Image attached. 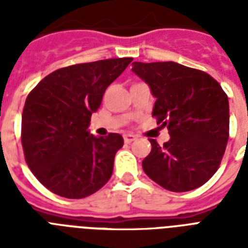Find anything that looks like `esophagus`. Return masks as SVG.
<instances>
[{"instance_id":"obj_1","label":"esophagus","mask_w":248,"mask_h":248,"mask_svg":"<svg viewBox=\"0 0 248 248\" xmlns=\"http://www.w3.org/2000/svg\"><path fill=\"white\" fill-rule=\"evenodd\" d=\"M124 143H131V141H134V140H136V136L135 135H124Z\"/></svg>"}]
</instances>
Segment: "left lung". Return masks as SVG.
Listing matches in <instances>:
<instances>
[{
  "mask_svg": "<svg viewBox=\"0 0 248 248\" xmlns=\"http://www.w3.org/2000/svg\"><path fill=\"white\" fill-rule=\"evenodd\" d=\"M157 97L153 114L170 140L149 139L143 170L171 192L203 185L217 171L229 139V101L220 83L200 69L173 62L132 63Z\"/></svg>",
  "mask_w": 248,
  "mask_h": 248,
  "instance_id": "left-lung-1",
  "label": "left lung"
}]
</instances>
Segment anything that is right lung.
Wrapping results in <instances>:
<instances>
[{"instance_id":"right-lung-1","label":"right lung","mask_w":248,"mask_h":248,"mask_svg":"<svg viewBox=\"0 0 248 248\" xmlns=\"http://www.w3.org/2000/svg\"><path fill=\"white\" fill-rule=\"evenodd\" d=\"M131 62L117 58L60 68L28 93L21 145L28 167L50 192L79 200L110 179L124 139L113 132L95 138L87 127L107 87Z\"/></svg>"}]
</instances>
